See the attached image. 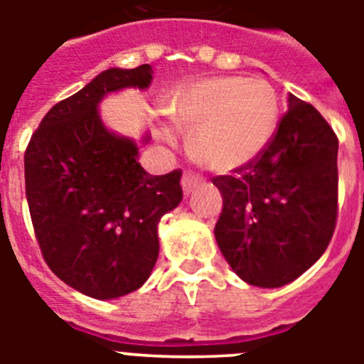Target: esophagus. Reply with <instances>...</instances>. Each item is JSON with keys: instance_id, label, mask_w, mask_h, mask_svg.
<instances>
[{"instance_id": "esophagus-1", "label": "esophagus", "mask_w": 364, "mask_h": 364, "mask_svg": "<svg viewBox=\"0 0 364 364\" xmlns=\"http://www.w3.org/2000/svg\"><path fill=\"white\" fill-rule=\"evenodd\" d=\"M198 184H202L200 175H197V173H193V171L184 173V176H182V189H184L186 195H188V193H191Z\"/></svg>"}]
</instances>
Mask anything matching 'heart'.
Instances as JSON below:
<instances>
[{
    "instance_id": "b5f03b06",
    "label": "heart",
    "mask_w": 364,
    "mask_h": 364,
    "mask_svg": "<svg viewBox=\"0 0 364 364\" xmlns=\"http://www.w3.org/2000/svg\"><path fill=\"white\" fill-rule=\"evenodd\" d=\"M176 125L195 131L193 149L208 167L230 173L255 162L272 142L281 100L266 80L217 76L186 83L167 98ZM171 142L173 133L162 129Z\"/></svg>"
}]
</instances>
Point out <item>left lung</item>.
Listing matches in <instances>:
<instances>
[{"mask_svg": "<svg viewBox=\"0 0 364 364\" xmlns=\"http://www.w3.org/2000/svg\"><path fill=\"white\" fill-rule=\"evenodd\" d=\"M337 149L323 114L290 95L264 153L237 175L211 178L224 202L215 239L247 284H288L326 252L339 210Z\"/></svg>", "mask_w": 364, "mask_h": 364, "instance_id": "1", "label": "left lung"}]
</instances>
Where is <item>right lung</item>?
Returning a JSON list of instances; mask_svg holds the SVG:
<instances>
[{"instance_id": "obj_1", "label": "right lung", "mask_w": 364, "mask_h": 364, "mask_svg": "<svg viewBox=\"0 0 364 364\" xmlns=\"http://www.w3.org/2000/svg\"><path fill=\"white\" fill-rule=\"evenodd\" d=\"M151 74L147 63L104 70L58 102L25 149V193L41 255L89 297L117 299L147 281L159 259L160 218L182 200V171L146 173L136 144L105 129L98 114L107 92L146 89Z\"/></svg>"}]
</instances>
